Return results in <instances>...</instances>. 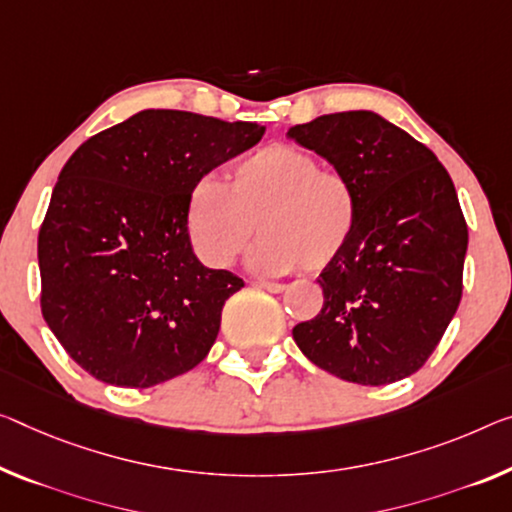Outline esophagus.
<instances>
[{"label": "esophagus", "mask_w": 512, "mask_h": 512, "mask_svg": "<svg viewBox=\"0 0 512 512\" xmlns=\"http://www.w3.org/2000/svg\"><path fill=\"white\" fill-rule=\"evenodd\" d=\"M256 286L270 290V293H283V290H286V286H283V283H277V281H263V279L256 281Z\"/></svg>", "instance_id": "obj_1"}]
</instances>
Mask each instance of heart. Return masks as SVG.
<instances>
[{"label":"heart","mask_w":512,"mask_h":512,"mask_svg":"<svg viewBox=\"0 0 512 512\" xmlns=\"http://www.w3.org/2000/svg\"><path fill=\"white\" fill-rule=\"evenodd\" d=\"M361 203L348 174L322 169L293 144L261 146L229 171V183L196 180L187 199V233L203 263L226 267L254 238L251 265L288 274L302 265L320 272L334 265L359 229Z\"/></svg>","instance_id":"heart-1"}]
</instances>
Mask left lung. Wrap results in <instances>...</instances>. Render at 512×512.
I'll list each match as a JSON object with an SVG mask.
<instances>
[{
    "label": "left lung",
    "mask_w": 512,
    "mask_h": 512,
    "mask_svg": "<svg viewBox=\"0 0 512 512\" xmlns=\"http://www.w3.org/2000/svg\"><path fill=\"white\" fill-rule=\"evenodd\" d=\"M288 137L352 178L361 217L320 272L325 304L293 327L322 371L380 387L412 375L442 341L462 297L467 222L437 155L373 112L325 114Z\"/></svg>",
    "instance_id": "8db88e82"
}]
</instances>
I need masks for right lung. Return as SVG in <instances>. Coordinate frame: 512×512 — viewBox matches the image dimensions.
I'll list each match as a JSON object with an SVG mask.
<instances>
[{"instance_id":"add662e5","label":"right lung","mask_w":512,"mask_h":512,"mask_svg":"<svg viewBox=\"0 0 512 512\" xmlns=\"http://www.w3.org/2000/svg\"><path fill=\"white\" fill-rule=\"evenodd\" d=\"M263 135L258 123L144 109L70 155L38 231L41 311L86 373L148 389L206 359L245 281L194 256L187 199Z\"/></svg>"}]
</instances>
